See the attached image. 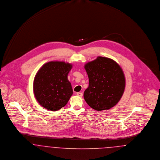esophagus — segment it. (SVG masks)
Here are the masks:
<instances>
[{"mask_svg": "<svg viewBox=\"0 0 160 160\" xmlns=\"http://www.w3.org/2000/svg\"><path fill=\"white\" fill-rule=\"evenodd\" d=\"M77 95L78 96H79V97H82V96H83V94H82V92H77Z\"/></svg>", "mask_w": 160, "mask_h": 160, "instance_id": "esophagus-1", "label": "esophagus"}]
</instances>
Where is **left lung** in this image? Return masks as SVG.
Listing matches in <instances>:
<instances>
[{"instance_id": "left-lung-1", "label": "left lung", "mask_w": 160, "mask_h": 160, "mask_svg": "<svg viewBox=\"0 0 160 160\" xmlns=\"http://www.w3.org/2000/svg\"><path fill=\"white\" fill-rule=\"evenodd\" d=\"M89 86L83 98L94 110H108L115 106L122 98L125 87L124 72L117 62L111 58L98 57L84 65Z\"/></svg>"}]
</instances>
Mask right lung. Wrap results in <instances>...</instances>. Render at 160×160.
Masks as SVG:
<instances>
[{
	"instance_id": "obj_1",
	"label": "right lung",
	"mask_w": 160,
	"mask_h": 160,
	"mask_svg": "<svg viewBox=\"0 0 160 160\" xmlns=\"http://www.w3.org/2000/svg\"><path fill=\"white\" fill-rule=\"evenodd\" d=\"M71 63L51 61L38 70L33 81V92L38 102L45 109L56 111L65 106L73 94L68 75Z\"/></svg>"
}]
</instances>
